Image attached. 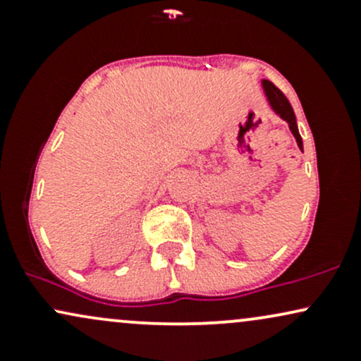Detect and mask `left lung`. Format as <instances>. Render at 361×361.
<instances>
[{"label": "left lung", "instance_id": "left-lung-1", "mask_svg": "<svg viewBox=\"0 0 361 361\" xmlns=\"http://www.w3.org/2000/svg\"><path fill=\"white\" fill-rule=\"evenodd\" d=\"M261 86H263L264 94H267V100L270 103L271 110L279 115L280 118H283L285 122L288 123L290 132L293 134V137L297 140V146H299L300 151H304V144H302V137L299 134V127H297V120H295V114H293L292 105H290L285 94L273 85L271 81L268 80H261Z\"/></svg>", "mask_w": 361, "mask_h": 361}]
</instances>
